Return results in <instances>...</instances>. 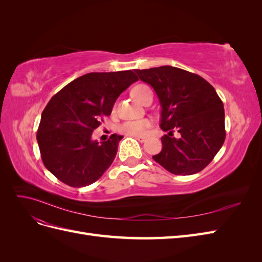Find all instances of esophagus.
<instances>
[{
	"label": "esophagus",
	"mask_w": 262,
	"mask_h": 262,
	"mask_svg": "<svg viewBox=\"0 0 262 262\" xmlns=\"http://www.w3.org/2000/svg\"><path fill=\"white\" fill-rule=\"evenodd\" d=\"M133 138H136L139 142H144L145 141V138H143V137H133Z\"/></svg>",
	"instance_id": "34e87169"
}]
</instances>
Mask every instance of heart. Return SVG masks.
Wrapping results in <instances>:
<instances>
[{
  "label": "heart",
  "instance_id": "obj_1",
  "mask_svg": "<svg viewBox=\"0 0 262 262\" xmlns=\"http://www.w3.org/2000/svg\"><path fill=\"white\" fill-rule=\"evenodd\" d=\"M132 96L138 101L143 102L148 94H152L149 87L145 84H138L132 89ZM150 128V121L147 119H141L136 121H125L119 125V132L129 137H143Z\"/></svg>",
  "mask_w": 262,
  "mask_h": 262
}]
</instances>
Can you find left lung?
I'll return each mask as SVG.
<instances>
[{
    "label": "left lung",
    "instance_id": "obj_1",
    "mask_svg": "<svg viewBox=\"0 0 262 262\" xmlns=\"http://www.w3.org/2000/svg\"><path fill=\"white\" fill-rule=\"evenodd\" d=\"M153 87L162 106L163 148L153 160L173 175H193L212 162L225 141L223 101L200 75L164 66L136 70ZM180 132L176 139L173 131Z\"/></svg>",
    "mask_w": 262,
    "mask_h": 262
}]
</instances>
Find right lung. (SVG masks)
Segmentation results:
<instances>
[{
    "instance_id": "1",
    "label": "right lung",
    "mask_w": 262,
    "mask_h": 262,
    "mask_svg": "<svg viewBox=\"0 0 262 262\" xmlns=\"http://www.w3.org/2000/svg\"><path fill=\"white\" fill-rule=\"evenodd\" d=\"M139 78L131 70L94 72L75 78L50 99L37 141L46 168L74 188L98 180L113 164L123 138L112 134L98 144L93 131L112 114L117 98Z\"/></svg>"
}]
</instances>
